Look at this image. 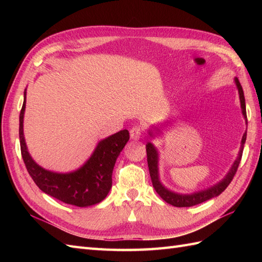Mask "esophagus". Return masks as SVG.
Instances as JSON below:
<instances>
[{"label": "esophagus", "instance_id": "1", "mask_svg": "<svg viewBox=\"0 0 262 262\" xmlns=\"http://www.w3.org/2000/svg\"><path fill=\"white\" fill-rule=\"evenodd\" d=\"M143 134V129L140 126H134L130 129V137L133 140H140V137Z\"/></svg>", "mask_w": 262, "mask_h": 262}]
</instances>
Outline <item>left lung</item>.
<instances>
[{"label":"left lung","mask_w":262,"mask_h":262,"mask_svg":"<svg viewBox=\"0 0 262 262\" xmlns=\"http://www.w3.org/2000/svg\"><path fill=\"white\" fill-rule=\"evenodd\" d=\"M236 88L238 90V96H240V102H241V109H242V114L244 116V118L247 120V110H246V99H244V93H243V89L238 82L237 77L234 79ZM248 124V122H247ZM151 134V133H149ZM152 135V134H151ZM247 140V133H244L242 141H241V148L240 152H238V157L235 160V162L233 163L231 170L229 171V173L225 176V178L221 182L216 183L215 186L210 187L208 189H205V190L194 192L191 194H180L173 191H170L169 189H166L162 183H161L159 179V154L157 148L153 146L152 143H147L146 144V153H147V165H148V170H149V176H151V180L153 183V187L155 189L160 197L162 198L164 202L168 204L176 206V207H190V206H194L198 204H202L206 200H209L214 197H217L219 194L223 192L227 186L230 185L231 181L234 178L238 164L241 162V158H242V153H243V147H244V143H246Z\"/></svg>","instance_id":"left-lung-1"}]
</instances>
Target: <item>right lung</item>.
Segmentation results:
<instances>
[{
	"label": "right lung",
	"mask_w": 262,
	"mask_h": 262,
	"mask_svg": "<svg viewBox=\"0 0 262 262\" xmlns=\"http://www.w3.org/2000/svg\"><path fill=\"white\" fill-rule=\"evenodd\" d=\"M26 91L19 118L21 155L32 180L41 191L60 202L77 207L96 205L107 197L113 186V171L117 158L129 140L127 129L100 141L91 158L80 169L70 173H57L41 168L30 157L24 136Z\"/></svg>",
	"instance_id": "1"
}]
</instances>
